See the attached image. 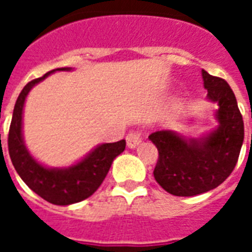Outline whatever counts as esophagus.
<instances>
[{"label":"esophagus","mask_w":252,"mask_h":252,"mask_svg":"<svg viewBox=\"0 0 252 252\" xmlns=\"http://www.w3.org/2000/svg\"><path fill=\"white\" fill-rule=\"evenodd\" d=\"M126 146L129 148H135L137 147L140 142H142V135L139 131H132L126 135Z\"/></svg>","instance_id":"1"}]
</instances>
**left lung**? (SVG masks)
<instances>
[{
	"mask_svg": "<svg viewBox=\"0 0 252 252\" xmlns=\"http://www.w3.org/2000/svg\"><path fill=\"white\" fill-rule=\"evenodd\" d=\"M202 79L208 99L219 105L216 129L189 140L173 131H157L148 136L159 153L155 181L173 195L191 197L217 188L233 171L243 144V117L232 89L205 70Z\"/></svg>",
	"mask_w": 252,
	"mask_h": 252,
	"instance_id": "left-lung-1",
	"label": "left lung"
}]
</instances>
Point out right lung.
<instances>
[{
  "instance_id": "obj_1",
  "label": "right lung",
  "mask_w": 252,
  "mask_h": 252,
  "mask_svg": "<svg viewBox=\"0 0 252 252\" xmlns=\"http://www.w3.org/2000/svg\"><path fill=\"white\" fill-rule=\"evenodd\" d=\"M71 70L57 68L31 81L21 90L16 101L9 128L8 148L14 169L30 189L54 205H70L88 198L98 189L109 171L113 159L126 150V140L105 143L94 148L86 158L66 169H48L31 157L23 140V109L30 90L51 72Z\"/></svg>"
}]
</instances>
